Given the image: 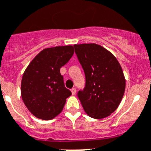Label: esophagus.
Returning a JSON list of instances; mask_svg holds the SVG:
<instances>
[{
	"label": "esophagus",
	"instance_id": "esophagus-1",
	"mask_svg": "<svg viewBox=\"0 0 151 151\" xmlns=\"http://www.w3.org/2000/svg\"><path fill=\"white\" fill-rule=\"evenodd\" d=\"M71 92L73 93V95H75V94L76 93V88H73V89H71Z\"/></svg>",
	"mask_w": 151,
	"mask_h": 151
}]
</instances>
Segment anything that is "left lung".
Returning <instances> with one entry per match:
<instances>
[{"instance_id":"left-lung-1","label":"left lung","mask_w":151,"mask_h":151,"mask_svg":"<svg viewBox=\"0 0 151 151\" xmlns=\"http://www.w3.org/2000/svg\"><path fill=\"white\" fill-rule=\"evenodd\" d=\"M75 52L84 70L86 86L78 97L90 117L109 116L119 106L125 91L123 69L116 57L94 43L74 45Z\"/></svg>"}]
</instances>
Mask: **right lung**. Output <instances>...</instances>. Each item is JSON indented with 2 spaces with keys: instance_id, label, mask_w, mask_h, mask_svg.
Instances as JSON below:
<instances>
[{
  "instance_id": "1",
  "label": "right lung",
  "mask_w": 151,
  "mask_h": 151,
  "mask_svg": "<svg viewBox=\"0 0 151 151\" xmlns=\"http://www.w3.org/2000/svg\"><path fill=\"white\" fill-rule=\"evenodd\" d=\"M73 54L72 45L45 48L26 68L21 93L24 105L35 117L45 120L55 118L72 95L71 91L65 87L60 68Z\"/></svg>"
}]
</instances>
